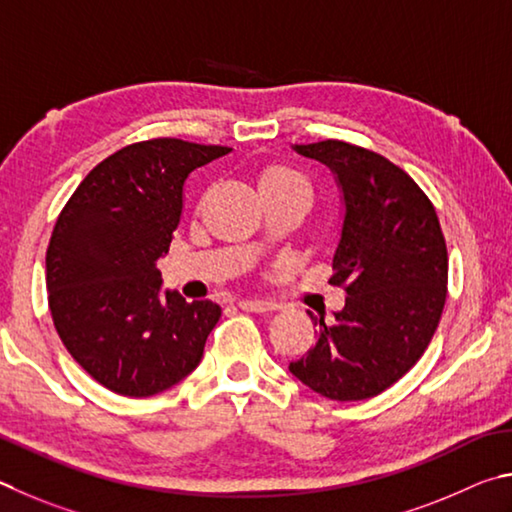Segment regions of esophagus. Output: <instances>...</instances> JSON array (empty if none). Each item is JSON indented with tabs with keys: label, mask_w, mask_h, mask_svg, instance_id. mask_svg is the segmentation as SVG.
<instances>
[{
	"label": "esophagus",
	"mask_w": 512,
	"mask_h": 512,
	"mask_svg": "<svg viewBox=\"0 0 512 512\" xmlns=\"http://www.w3.org/2000/svg\"><path fill=\"white\" fill-rule=\"evenodd\" d=\"M238 308L245 310V312H270V310H274L272 303H267V301H251V299L238 301Z\"/></svg>",
	"instance_id": "esophagus-1"
}]
</instances>
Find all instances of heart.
I'll return each instance as SVG.
<instances>
[{"label":"heart","instance_id":"heart-1","mask_svg":"<svg viewBox=\"0 0 512 512\" xmlns=\"http://www.w3.org/2000/svg\"><path fill=\"white\" fill-rule=\"evenodd\" d=\"M258 191H261V195L274 193V191L299 193V195H306L310 200V182L299 173V170H294L290 166L265 168L261 177H258Z\"/></svg>","mask_w":512,"mask_h":512}]
</instances>
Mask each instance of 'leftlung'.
Masks as SVG:
<instances>
[{
  "label": "left lung",
  "mask_w": 512,
  "mask_h": 512,
  "mask_svg": "<svg viewBox=\"0 0 512 512\" xmlns=\"http://www.w3.org/2000/svg\"><path fill=\"white\" fill-rule=\"evenodd\" d=\"M294 150L326 164L342 186L346 213L330 283L348 297L330 324L308 312L317 342L290 371L330 400L380 396L423 357L441 321V222L423 188L378 152L337 139Z\"/></svg>",
  "instance_id": "8db88e82"
}]
</instances>
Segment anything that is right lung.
I'll use <instances>...</instances> for the list:
<instances>
[{
    "label": "right lung",
    "mask_w": 512,
    "mask_h": 512,
    "mask_svg": "<svg viewBox=\"0 0 512 512\" xmlns=\"http://www.w3.org/2000/svg\"><path fill=\"white\" fill-rule=\"evenodd\" d=\"M229 150L170 137L130 143L89 170L58 215L47 247L53 326L119 396H155L202 360L222 310L161 292L157 261L182 218L188 173Z\"/></svg>",
    "instance_id": "obj_1"
}]
</instances>
